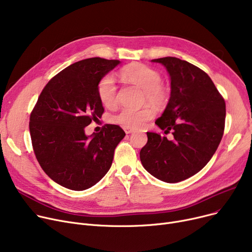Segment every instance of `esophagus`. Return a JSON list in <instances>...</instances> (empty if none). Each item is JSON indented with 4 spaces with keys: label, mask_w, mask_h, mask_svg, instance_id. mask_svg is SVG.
I'll return each mask as SVG.
<instances>
[{
    "label": "esophagus",
    "mask_w": 252,
    "mask_h": 252,
    "mask_svg": "<svg viewBox=\"0 0 252 252\" xmlns=\"http://www.w3.org/2000/svg\"><path fill=\"white\" fill-rule=\"evenodd\" d=\"M124 129L126 131V134H131L134 131V128H131V127H124Z\"/></svg>",
    "instance_id": "esophagus-1"
}]
</instances>
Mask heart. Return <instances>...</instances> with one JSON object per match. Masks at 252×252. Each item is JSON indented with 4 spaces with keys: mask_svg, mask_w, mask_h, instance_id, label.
Masks as SVG:
<instances>
[{
    "mask_svg": "<svg viewBox=\"0 0 252 252\" xmlns=\"http://www.w3.org/2000/svg\"><path fill=\"white\" fill-rule=\"evenodd\" d=\"M121 78L133 83L144 91V101L162 107L166 103V93L162 89V78L156 70L148 66L136 63L127 65L121 71ZM116 84L111 75H105L100 79L97 87L98 98L103 106L111 108L116 103ZM154 116L153 109L144 107L135 109L124 107L112 116V122L124 127H139Z\"/></svg>",
    "mask_w": 252,
    "mask_h": 252,
    "instance_id": "1",
    "label": "heart"
}]
</instances>
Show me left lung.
Wrapping results in <instances>:
<instances>
[{
    "label": "left lung",
    "instance_id": "obj_1",
    "mask_svg": "<svg viewBox=\"0 0 252 252\" xmlns=\"http://www.w3.org/2000/svg\"><path fill=\"white\" fill-rule=\"evenodd\" d=\"M162 64L170 77V97L155 124L173 140L147 133L140 159L149 174L178 183L200 171L222 138L226 104L211 78L197 66L176 57L151 60Z\"/></svg>",
    "mask_w": 252,
    "mask_h": 252
}]
</instances>
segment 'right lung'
<instances>
[{"label": "right lung", "instance_id": "right-lung-1", "mask_svg": "<svg viewBox=\"0 0 252 252\" xmlns=\"http://www.w3.org/2000/svg\"><path fill=\"white\" fill-rule=\"evenodd\" d=\"M119 63L99 57L75 62L53 77L37 99L30 119L33 151L43 170L62 187L89 189L111 167L124 129L106 125L87 136L85 127L101 118L97 87Z\"/></svg>", "mask_w": 252, "mask_h": 252}]
</instances>
